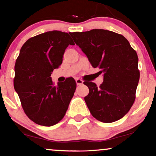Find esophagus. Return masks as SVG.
<instances>
[{"label": "esophagus", "mask_w": 156, "mask_h": 156, "mask_svg": "<svg viewBox=\"0 0 156 156\" xmlns=\"http://www.w3.org/2000/svg\"><path fill=\"white\" fill-rule=\"evenodd\" d=\"M76 83H77V85H78H78H81V84L83 83V80H82L81 79H80V78H76Z\"/></svg>", "instance_id": "34e87169"}]
</instances>
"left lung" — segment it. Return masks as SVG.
<instances>
[{
    "label": "left lung",
    "instance_id": "left-lung-1",
    "mask_svg": "<svg viewBox=\"0 0 156 156\" xmlns=\"http://www.w3.org/2000/svg\"><path fill=\"white\" fill-rule=\"evenodd\" d=\"M69 34L94 68L101 69L99 87L84 81L89 92L84 101L92 115L102 122L119 120L133 105L140 73L138 55L122 35L108 30L92 29Z\"/></svg>",
    "mask_w": 156,
    "mask_h": 156
}]
</instances>
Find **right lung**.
Listing matches in <instances>:
<instances>
[{
    "instance_id": "1",
    "label": "right lung",
    "mask_w": 156,
    "mask_h": 156,
    "mask_svg": "<svg viewBox=\"0 0 156 156\" xmlns=\"http://www.w3.org/2000/svg\"><path fill=\"white\" fill-rule=\"evenodd\" d=\"M69 44H75L69 34L52 31L31 37L21 48L15 63L14 87L24 112L36 124H57L74 95V78L55 86L51 77L62 64Z\"/></svg>"
}]
</instances>
